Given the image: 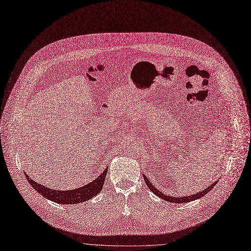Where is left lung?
I'll use <instances>...</instances> for the list:
<instances>
[{"label":"left lung","mask_w":251,"mask_h":251,"mask_svg":"<svg viewBox=\"0 0 251 251\" xmlns=\"http://www.w3.org/2000/svg\"><path fill=\"white\" fill-rule=\"evenodd\" d=\"M144 178H145L146 184H147V186L149 187V189H150V190H151L152 193H154L155 195H157L158 197L162 198L163 200H165V201H167V202L177 203V204H179V203H187V202H191V201H194V200H197V199H199V198H202L204 195H206L207 193H208V192H210V191H211V189H212V188L215 186L216 182H217V181L213 182L212 184H210L209 187H207L205 190L201 191L200 193L196 194V195H191V196H183V197H171V196H166V195L163 194L162 192H160L159 190H157V189L154 187V184H151V183L150 182V180L148 179V177H147V176H144Z\"/></svg>","instance_id":"8db88e82"}]
</instances>
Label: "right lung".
<instances>
[{"label": "right lung", "mask_w": 251, "mask_h": 251, "mask_svg": "<svg viewBox=\"0 0 251 251\" xmlns=\"http://www.w3.org/2000/svg\"><path fill=\"white\" fill-rule=\"evenodd\" d=\"M25 176L30 186L46 199L58 204H78L90 200L101 191L106 176V169L92 182L85 184V186L79 189L71 191H57L50 189L35 180H32L30 177H28L27 174H25Z\"/></svg>", "instance_id": "right-lung-1"}]
</instances>
